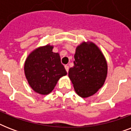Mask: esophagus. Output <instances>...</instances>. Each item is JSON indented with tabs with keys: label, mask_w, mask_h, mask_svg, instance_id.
<instances>
[{
	"label": "esophagus",
	"mask_w": 131,
	"mask_h": 131,
	"mask_svg": "<svg viewBox=\"0 0 131 131\" xmlns=\"http://www.w3.org/2000/svg\"><path fill=\"white\" fill-rule=\"evenodd\" d=\"M64 68H65L66 71H67V72H69V66L68 65H65L64 66Z\"/></svg>",
	"instance_id": "34e87169"
}]
</instances>
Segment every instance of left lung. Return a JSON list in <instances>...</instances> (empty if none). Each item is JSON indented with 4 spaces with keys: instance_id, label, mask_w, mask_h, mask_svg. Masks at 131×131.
I'll list each match as a JSON object with an SVG mask.
<instances>
[{
    "instance_id": "left-lung-1",
    "label": "left lung",
    "mask_w": 131,
    "mask_h": 131,
    "mask_svg": "<svg viewBox=\"0 0 131 131\" xmlns=\"http://www.w3.org/2000/svg\"><path fill=\"white\" fill-rule=\"evenodd\" d=\"M74 67L69 77L76 93L82 98L93 95L103 86L107 64L100 49L92 42H83L76 48Z\"/></svg>"
}]
</instances>
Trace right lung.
<instances>
[{
	"instance_id": "1",
	"label": "right lung",
	"mask_w": 131,
	"mask_h": 131,
	"mask_svg": "<svg viewBox=\"0 0 131 131\" xmlns=\"http://www.w3.org/2000/svg\"><path fill=\"white\" fill-rule=\"evenodd\" d=\"M53 46L47 45L30 53L24 64V73L30 86L41 94H48L58 81L67 73L62 64L58 53L52 51Z\"/></svg>"
}]
</instances>
